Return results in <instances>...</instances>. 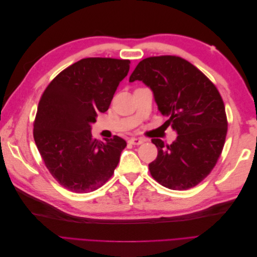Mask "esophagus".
I'll return each mask as SVG.
<instances>
[{
	"label": "esophagus",
	"instance_id": "esophagus-1",
	"mask_svg": "<svg viewBox=\"0 0 257 257\" xmlns=\"http://www.w3.org/2000/svg\"><path fill=\"white\" fill-rule=\"evenodd\" d=\"M144 142H145L144 139H142V138H136V137H132V138L130 139V141H128V143H130L131 145H136V146L142 145Z\"/></svg>",
	"mask_w": 257,
	"mask_h": 257
}]
</instances>
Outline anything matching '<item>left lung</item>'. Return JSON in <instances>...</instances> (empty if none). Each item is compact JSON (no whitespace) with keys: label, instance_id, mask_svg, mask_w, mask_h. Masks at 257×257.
<instances>
[{"label":"left lung","instance_id":"left-lung-1","mask_svg":"<svg viewBox=\"0 0 257 257\" xmlns=\"http://www.w3.org/2000/svg\"><path fill=\"white\" fill-rule=\"evenodd\" d=\"M143 81L153 92L167 125L178 134L172 145L152 139L158 157L149 164L152 177L165 188L188 190L215 166L227 133L223 99L198 68L175 56L141 61L130 82Z\"/></svg>","mask_w":257,"mask_h":257}]
</instances>
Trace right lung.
I'll return each mask as SVG.
<instances>
[{
    "label": "right lung",
    "mask_w": 257,
    "mask_h": 257,
    "mask_svg": "<svg viewBox=\"0 0 257 257\" xmlns=\"http://www.w3.org/2000/svg\"><path fill=\"white\" fill-rule=\"evenodd\" d=\"M130 60L87 58L65 68L46 90L37 108L34 141L52 177L67 190L88 193L109 179L126 142L92 138V124L109 108Z\"/></svg>",
    "instance_id": "add662e5"
}]
</instances>
